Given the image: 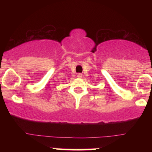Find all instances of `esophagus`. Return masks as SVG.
Segmentation results:
<instances>
[{
  "instance_id": "1",
  "label": "esophagus",
  "mask_w": 152,
  "mask_h": 152,
  "mask_svg": "<svg viewBox=\"0 0 152 152\" xmlns=\"http://www.w3.org/2000/svg\"><path fill=\"white\" fill-rule=\"evenodd\" d=\"M77 76L78 78H81V76H82V74H78V75H77Z\"/></svg>"
}]
</instances>
